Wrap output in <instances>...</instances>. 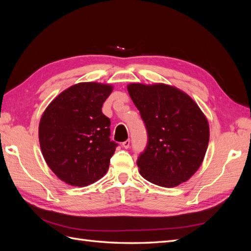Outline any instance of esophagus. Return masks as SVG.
Returning a JSON list of instances; mask_svg holds the SVG:
<instances>
[{"instance_id": "esophagus-1", "label": "esophagus", "mask_w": 251, "mask_h": 251, "mask_svg": "<svg viewBox=\"0 0 251 251\" xmlns=\"http://www.w3.org/2000/svg\"><path fill=\"white\" fill-rule=\"evenodd\" d=\"M130 144H131L130 140H126V141L123 142V147H124L125 149H128V148H130Z\"/></svg>"}]
</instances>
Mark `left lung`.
Here are the masks:
<instances>
[{
    "label": "left lung",
    "instance_id": "1",
    "mask_svg": "<svg viewBox=\"0 0 251 251\" xmlns=\"http://www.w3.org/2000/svg\"><path fill=\"white\" fill-rule=\"evenodd\" d=\"M127 91L148 132L137 160L140 175L163 187L187 181L202 164L209 140L208 121L198 104L164 83H130Z\"/></svg>",
    "mask_w": 251,
    "mask_h": 251
}]
</instances>
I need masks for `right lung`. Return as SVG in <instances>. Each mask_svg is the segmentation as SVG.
Masks as SVG:
<instances>
[{"label":"right lung","mask_w":251,"mask_h":251,"mask_svg":"<svg viewBox=\"0 0 251 251\" xmlns=\"http://www.w3.org/2000/svg\"><path fill=\"white\" fill-rule=\"evenodd\" d=\"M111 85L79 82L63 91L43 113L40 146L51 171L67 184L87 186L103 177L117 143L101 112Z\"/></svg>","instance_id":"add662e5"}]
</instances>
